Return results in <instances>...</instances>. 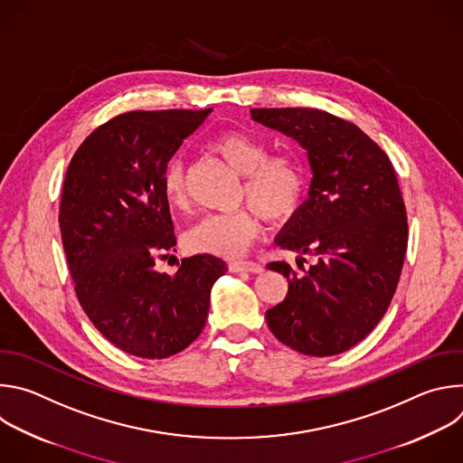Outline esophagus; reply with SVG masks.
Wrapping results in <instances>:
<instances>
[{"mask_svg":"<svg viewBox=\"0 0 463 463\" xmlns=\"http://www.w3.org/2000/svg\"><path fill=\"white\" fill-rule=\"evenodd\" d=\"M229 271L231 273H261L263 266L258 261L234 260V261H229Z\"/></svg>","mask_w":463,"mask_h":463,"instance_id":"obj_1","label":"esophagus"}]
</instances>
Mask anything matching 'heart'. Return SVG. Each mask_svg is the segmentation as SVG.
<instances>
[{
    "instance_id": "b5f03b06",
    "label": "heart",
    "mask_w": 463,
    "mask_h": 463,
    "mask_svg": "<svg viewBox=\"0 0 463 463\" xmlns=\"http://www.w3.org/2000/svg\"><path fill=\"white\" fill-rule=\"evenodd\" d=\"M209 148L243 175L240 195L249 205L234 213L205 216L184 234V245L192 252L234 258L256 240L261 218L271 225H282L302 211L307 195V170L295 154L269 156V145L245 129L223 131ZM161 190L172 211L190 209L186 168L181 159L165 165Z\"/></svg>"
}]
</instances>
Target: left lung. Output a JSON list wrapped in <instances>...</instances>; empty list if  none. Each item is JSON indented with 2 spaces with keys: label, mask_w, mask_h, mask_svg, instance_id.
<instances>
[{
  "label": "left lung",
  "mask_w": 463,
  "mask_h": 463,
  "mask_svg": "<svg viewBox=\"0 0 463 463\" xmlns=\"http://www.w3.org/2000/svg\"><path fill=\"white\" fill-rule=\"evenodd\" d=\"M250 113L298 141L313 168L309 200L277 243L317 261L300 266L302 275L286 261L269 263L289 282L286 300L266 313L269 329L304 355L343 354L383 318L403 269L409 222L393 165L363 129L327 111Z\"/></svg>",
  "instance_id": "8db88e82"
}]
</instances>
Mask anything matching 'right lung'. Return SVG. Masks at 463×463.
<instances>
[{"label":"right lung","mask_w":463,"mask_h":463,"mask_svg":"<svg viewBox=\"0 0 463 463\" xmlns=\"http://www.w3.org/2000/svg\"><path fill=\"white\" fill-rule=\"evenodd\" d=\"M209 113H120L91 131L65 172L58 223L77 298L129 355L165 359L194 343L227 271L211 254L183 258L174 277L156 271L175 250L161 172Z\"/></svg>","instance_id":"add662e5"}]
</instances>
